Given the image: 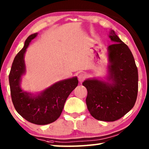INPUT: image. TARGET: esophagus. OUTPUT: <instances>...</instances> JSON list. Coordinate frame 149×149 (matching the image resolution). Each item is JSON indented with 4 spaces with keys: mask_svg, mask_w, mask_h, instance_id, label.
<instances>
[{
    "mask_svg": "<svg viewBox=\"0 0 149 149\" xmlns=\"http://www.w3.org/2000/svg\"><path fill=\"white\" fill-rule=\"evenodd\" d=\"M85 77H86V75L84 74V73H81V74L78 75V79H79V82H82L85 79Z\"/></svg>",
    "mask_w": 149,
    "mask_h": 149,
    "instance_id": "esophagus-1",
    "label": "esophagus"
}]
</instances>
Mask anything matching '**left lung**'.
Listing matches in <instances>:
<instances>
[{
    "instance_id": "1",
    "label": "left lung",
    "mask_w": 149,
    "mask_h": 149,
    "mask_svg": "<svg viewBox=\"0 0 149 149\" xmlns=\"http://www.w3.org/2000/svg\"><path fill=\"white\" fill-rule=\"evenodd\" d=\"M108 37L114 44L107 48V80L89 78L83 85L87 90L86 104L95 119L114 122L132 109L137 100L138 71L129 47L111 29Z\"/></svg>"
}]
</instances>
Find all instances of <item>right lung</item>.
I'll return each mask as SVG.
<instances>
[{
	"mask_svg": "<svg viewBox=\"0 0 149 149\" xmlns=\"http://www.w3.org/2000/svg\"><path fill=\"white\" fill-rule=\"evenodd\" d=\"M37 35V33L29 35L23 49L15 56L9 74V84L12 100L17 112L32 123L46 125L60 117L67 98L77 86L78 80L77 77H74L60 81L37 94L22 89V77L26 72L25 53Z\"/></svg>",
	"mask_w": 149,
	"mask_h": 149,
	"instance_id": "right-lung-1",
	"label": "right lung"
}]
</instances>
